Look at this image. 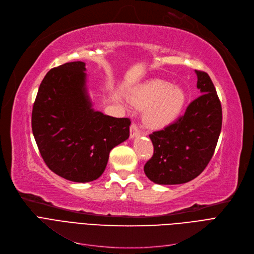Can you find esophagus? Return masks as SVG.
Masks as SVG:
<instances>
[{
	"instance_id": "1",
	"label": "esophagus",
	"mask_w": 254,
	"mask_h": 254,
	"mask_svg": "<svg viewBox=\"0 0 254 254\" xmlns=\"http://www.w3.org/2000/svg\"><path fill=\"white\" fill-rule=\"evenodd\" d=\"M139 134H140V131H139L138 127H137L135 124H132V125L130 126V137H131V138H134V137L138 136Z\"/></svg>"
}]
</instances>
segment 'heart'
I'll return each instance as SVG.
<instances>
[{
  "label": "heart",
  "mask_w": 254,
  "mask_h": 254,
  "mask_svg": "<svg viewBox=\"0 0 254 254\" xmlns=\"http://www.w3.org/2000/svg\"><path fill=\"white\" fill-rule=\"evenodd\" d=\"M130 102L134 108L144 110L143 121L151 129H163L173 124L187 102L182 87L161 79H153L133 89Z\"/></svg>",
  "instance_id": "heart-1"
}]
</instances>
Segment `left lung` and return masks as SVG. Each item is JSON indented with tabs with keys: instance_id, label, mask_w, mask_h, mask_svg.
<instances>
[{
	"instance_id": "1",
	"label": "left lung",
	"mask_w": 254,
	"mask_h": 254,
	"mask_svg": "<svg viewBox=\"0 0 254 254\" xmlns=\"http://www.w3.org/2000/svg\"><path fill=\"white\" fill-rule=\"evenodd\" d=\"M195 72L202 95L190 103L177 122L150 135L154 155L143 170L155 184L189 183L201 174L213 156L221 130V104L208 73Z\"/></svg>"
}]
</instances>
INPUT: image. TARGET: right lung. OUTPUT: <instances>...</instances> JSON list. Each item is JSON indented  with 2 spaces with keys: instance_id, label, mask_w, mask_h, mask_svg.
<instances>
[{
  "instance_id": "right-lung-1",
  "label": "right lung",
  "mask_w": 254,
  "mask_h": 254,
  "mask_svg": "<svg viewBox=\"0 0 254 254\" xmlns=\"http://www.w3.org/2000/svg\"><path fill=\"white\" fill-rule=\"evenodd\" d=\"M85 66L73 62L50 69L39 87L32 114L43 160L54 173L73 183L97 180L110 152L128 139L131 124L128 118L93 109Z\"/></svg>"
}]
</instances>
